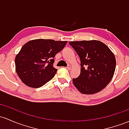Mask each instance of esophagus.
Masks as SVG:
<instances>
[{"label":"esophagus","mask_w":129,"mask_h":129,"mask_svg":"<svg viewBox=\"0 0 129 129\" xmlns=\"http://www.w3.org/2000/svg\"><path fill=\"white\" fill-rule=\"evenodd\" d=\"M67 69H68V70H71V69H72V66H70V65H68L67 67Z\"/></svg>","instance_id":"esophagus-1"}]
</instances>
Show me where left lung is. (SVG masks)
I'll return each instance as SVG.
<instances>
[{
    "instance_id": "obj_1",
    "label": "left lung",
    "mask_w": 129,
    "mask_h": 129,
    "mask_svg": "<svg viewBox=\"0 0 129 129\" xmlns=\"http://www.w3.org/2000/svg\"><path fill=\"white\" fill-rule=\"evenodd\" d=\"M79 56L80 75L73 79L81 93L94 94L101 91L111 81L116 69L114 54L98 40L76 41L69 43Z\"/></svg>"
}]
</instances>
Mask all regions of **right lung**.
I'll return each mask as SVG.
<instances>
[{
    "instance_id": "1",
    "label": "right lung",
    "mask_w": 129,
    "mask_h": 129,
    "mask_svg": "<svg viewBox=\"0 0 129 129\" xmlns=\"http://www.w3.org/2000/svg\"><path fill=\"white\" fill-rule=\"evenodd\" d=\"M67 41L36 39L27 42L15 57L16 72L29 87L38 88L50 81L57 69L53 58L67 44Z\"/></svg>"
}]
</instances>
